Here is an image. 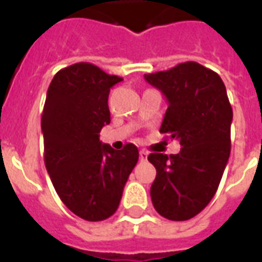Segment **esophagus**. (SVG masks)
I'll return each instance as SVG.
<instances>
[{
  "mask_svg": "<svg viewBox=\"0 0 262 262\" xmlns=\"http://www.w3.org/2000/svg\"><path fill=\"white\" fill-rule=\"evenodd\" d=\"M147 157H148V152L144 151V149H141L140 151V161H147Z\"/></svg>",
  "mask_w": 262,
  "mask_h": 262,
  "instance_id": "34e87169",
  "label": "esophagus"
}]
</instances>
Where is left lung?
<instances>
[{"label":"left lung","mask_w":262,"mask_h":262,"mask_svg":"<svg viewBox=\"0 0 262 262\" xmlns=\"http://www.w3.org/2000/svg\"><path fill=\"white\" fill-rule=\"evenodd\" d=\"M144 78L169 103L159 132L183 147L170 157L148 155L157 169L151 201L165 219L185 221L199 214L219 188L231 152L232 107L219 74L195 61Z\"/></svg>","instance_id":"left-lung-1"}]
</instances>
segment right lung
Segmentation results:
<instances>
[{"mask_svg":"<svg viewBox=\"0 0 262 262\" xmlns=\"http://www.w3.org/2000/svg\"><path fill=\"white\" fill-rule=\"evenodd\" d=\"M122 78L75 63L52 79L43 105V161L61 202L78 217L101 221L117 211L139 149L111 148L100 130L111 122L110 89Z\"/></svg>","mask_w":262,"mask_h":262,"instance_id":"1","label":"right lung"}]
</instances>
